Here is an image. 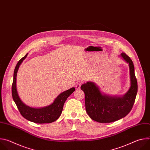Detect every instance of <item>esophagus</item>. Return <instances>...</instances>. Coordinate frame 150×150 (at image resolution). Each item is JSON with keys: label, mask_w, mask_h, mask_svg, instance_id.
Returning <instances> with one entry per match:
<instances>
[{"label": "esophagus", "mask_w": 150, "mask_h": 150, "mask_svg": "<svg viewBox=\"0 0 150 150\" xmlns=\"http://www.w3.org/2000/svg\"><path fill=\"white\" fill-rule=\"evenodd\" d=\"M81 84H82V82H81V81H78V82H77L76 83V85H75L76 89H77V90L79 89V88H80V87H81Z\"/></svg>", "instance_id": "1"}]
</instances>
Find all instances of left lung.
<instances>
[{
	"instance_id": "1",
	"label": "left lung",
	"mask_w": 150,
	"mask_h": 150,
	"mask_svg": "<svg viewBox=\"0 0 150 150\" xmlns=\"http://www.w3.org/2000/svg\"><path fill=\"white\" fill-rule=\"evenodd\" d=\"M120 56L129 64L131 86L123 96L103 94L93 82L81 86L85 94V110L90 118L99 123H110L125 117L131 110L138 91V84L132 60L125 53Z\"/></svg>"
}]
</instances>
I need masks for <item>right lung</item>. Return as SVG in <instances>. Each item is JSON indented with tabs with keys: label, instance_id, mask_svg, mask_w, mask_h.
<instances>
[{
	"label": "right lung",
	"instance_id": "add662e5",
	"mask_svg": "<svg viewBox=\"0 0 150 150\" xmlns=\"http://www.w3.org/2000/svg\"><path fill=\"white\" fill-rule=\"evenodd\" d=\"M28 53L21 59L18 63L13 72V79L12 86V98L17 108L25 119L36 123H49L56 120L60 116L63 107L68 97L75 91V87H72L60 93L54 100V101L47 106L41 108H34L26 105L21 100L16 88V75L19 66L23 60L27 57Z\"/></svg>",
	"mask_w": 150,
	"mask_h": 150
}]
</instances>
